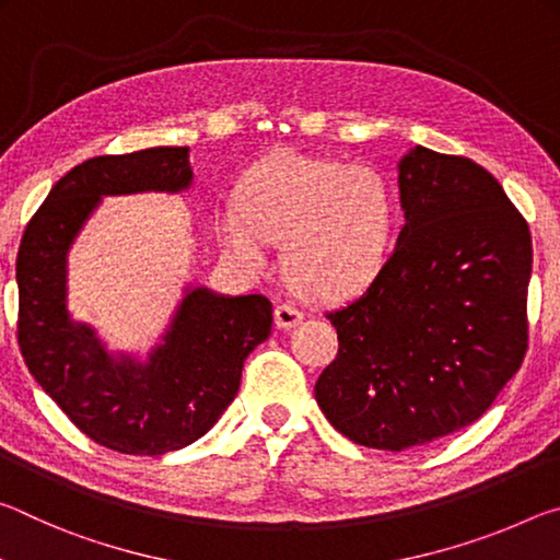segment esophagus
Wrapping results in <instances>:
<instances>
[{
    "label": "esophagus",
    "instance_id": "esophagus-1",
    "mask_svg": "<svg viewBox=\"0 0 560 560\" xmlns=\"http://www.w3.org/2000/svg\"><path fill=\"white\" fill-rule=\"evenodd\" d=\"M303 320V314L299 308H293V306H289V303H281V306H277L273 308V324H277V328H293V326H299Z\"/></svg>",
    "mask_w": 560,
    "mask_h": 560
}]
</instances>
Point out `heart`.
I'll return each instance as SVG.
<instances>
[{"mask_svg": "<svg viewBox=\"0 0 560 560\" xmlns=\"http://www.w3.org/2000/svg\"><path fill=\"white\" fill-rule=\"evenodd\" d=\"M214 230L226 257L249 273L267 271L269 240H283L291 287L314 301H343L385 267L395 202L373 167L279 153L246 170Z\"/></svg>", "mask_w": 560, "mask_h": 560, "instance_id": "heart-1", "label": "heart"}]
</instances>
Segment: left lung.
<instances>
[{
    "mask_svg": "<svg viewBox=\"0 0 560 560\" xmlns=\"http://www.w3.org/2000/svg\"><path fill=\"white\" fill-rule=\"evenodd\" d=\"M405 224L360 296L328 314L338 355L316 383L328 422L402 452L467 428L521 368L530 232L499 179L415 145L397 163Z\"/></svg>",
    "mask_w": 560,
    "mask_h": 560,
    "instance_id": "left-lung-1",
    "label": "left lung"
}]
</instances>
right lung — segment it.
I'll return each mask as SVG.
<instances>
[{
    "mask_svg": "<svg viewBox=\"0 0 560 560\" xmlns=\"http://www.w3.org/2000/svg\"><path fill=\"white\" fill-rule=\"evenodd\" d=\"M189 148L101 155L69 170L26 224L16 254L19 350L44 393L86 438L120 454L183 450L240 390L246 355L271 334V301L187 287L145 360L110 353L66 306L69 252L101 197L185 192Z\"/></svg>",
    "mask_w": 560,
    "mask_h": 560,
    "instance_id": "obj_1",
    "label": "right lung"
}]
</instances>
